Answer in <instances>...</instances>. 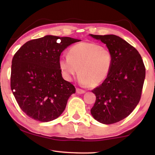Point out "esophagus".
<instances>
[{
    "instance_id": "1",
    "label": "esophagus",
    "mask_w": 155,
    "mask_h": 155,
    "mask_svg": "<svg viewBox=\"0 0 155 155\" xmlns=\"http://www.w3.org/2000/svg\"><path fill=\"white\" fill-rule=\"evenodd\" d=\"M76 91H77V94H84V93L85 92V90H81V89H80V88H77V90H76Z\"/></svg>"
}]
</instances>
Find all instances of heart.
Returning <instances> with one entry per match:
<instances>
[{
	"mask_svg": "<svg viewBox=\"0 0 155 155\" xmlns=\"http://www.w3.org/2000/svg\"><path fill=\"white\" fill-rule=\"evenodd\" d=\"M112 61L108 48L95 43L81 42L72 46L68 55L60 58L59 64L67 79L70 80L78 72L81 84L95 87L108 76Z\"/></svg>",
	"mask_w": 155,
	"mask_h": 155,
	"instance_id": "b5f03b06",
	"label": "heart"
}]
</instances>
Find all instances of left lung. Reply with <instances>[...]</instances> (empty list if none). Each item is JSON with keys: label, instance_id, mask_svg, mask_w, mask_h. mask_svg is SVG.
<instances>
[{"label": "left lung", "instance_id": "obj_1", "mask_svg": "<svg viewBox=\"0 0 155 155\" xmlns=\"http://www.w3.org/2000/svg\"><path fill=\"white\" fill-rule=\"evenodd\" d=\"M90 36L105 44L113 57L106 79L91 91L96 99L91 114L99 122L114 124L128 116L138 104L146 68L139 52L120 37L92 34Z\"/></svg>", "mask_w": 155, "mask_h": 155}]
</instances>
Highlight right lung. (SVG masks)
Masks as SVG:
<instances>
[{
	"label": "right lung",
	"mask_w": 155,
	"mask_h": 155,
	"mask_svg": "<svg viewBox=\"0 0 155 155\" xmlns=\"http://www.w3.org/2000/svg\"><path fill=\"white\" fill-rule=\"evenodd\" d=\"M79 40L46 35L26 42L12 59L11 89L28 117L46 122L60 116L74 86L62 77L59 61L63 51Z\"/></svg>",
	"instance_id": "obj_1"
}]
</instances>
